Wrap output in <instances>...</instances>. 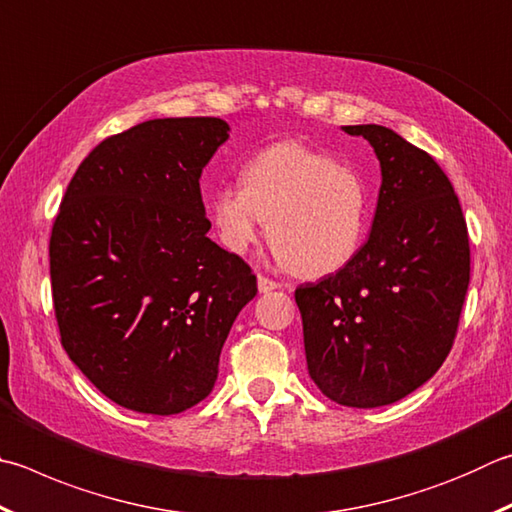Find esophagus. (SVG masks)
Segmentation results:
<instances>
[{
  "mask_svg": "<svg viewBox=\"0 0 512 512\" xmlns=\"http://www.w3.org/2000/svg\"><path fill=\"white\" fill-rule=\"evenodd\" d=\"M257 286H259V291H262V293H268V291H275V288H280V282H275V280H271V277H266V275H259L257 277Z\"/></svg>",
  "mask_w": 512,
  "mask_h": 512,
  "instance_id": "obj_1",
  "label": "esophagus"
}]
</instances>
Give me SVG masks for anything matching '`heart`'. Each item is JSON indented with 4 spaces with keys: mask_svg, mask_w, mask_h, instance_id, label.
Returning <instances> with one entry per match:
<instances>
[{
    "mask_svg": "<svg viewBox=\"0 0 512 512\" xmlns=\"http://www.w3.org/2000/svg\"><path fill=\"white\" fill-rule=\"evenodd\" d=\"M210 217L230 253L268 237L280 262L318 277L351 262L367 226V197L358 174L297 141L257 152L241 170V188L226 185L210 201Z\"/></svg>",
    "mask_w": 512,
    "mask_h": 512,
    "instance_id": "1",
    "label": "heart"
}]
</instances>
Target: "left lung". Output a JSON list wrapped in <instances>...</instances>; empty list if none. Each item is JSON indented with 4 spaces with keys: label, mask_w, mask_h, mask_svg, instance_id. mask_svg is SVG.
<instances>
[{
    "label": "left lung",
    "mask_w": 512,
    "mask_h": 512,
    "mask_svg": "<svg viewBox=\"0 0 512 512\" xmlns=\"http://www.w3.org/2000/svg\"><path fill=\"white\" fill-rule=\"evenodd\" d=\"M367 138L383 172L378 206L351 262L295 288L306 365L320 392L347 407L401 401L443 365L470 284V239L457 192L421 147L383 125Z\"/></svg>",
    "instance_id": "1"
}]
</instances>
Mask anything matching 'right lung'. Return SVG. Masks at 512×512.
Returning <instances> with one entry per match:
<instances>
[{
    "instance_id": "right-lung-1",
    "label": "right lung",
    "mask_w": 512,
    "mask_h": 512,
    "mask_svg": "<svg viewBox=\"0 0 512 512\" xmlns=\"http://www.w3.org/2000/svg\"><path fill=\"white\" fill-rule=\"evenodd\" d=\"M212 116L156 118L78 165L53 221L60 342L102 394L170 416L215 387L221 347L257 277L208 237L199 179L228 138Z\"/></svg>"
}]
</instances>
